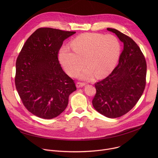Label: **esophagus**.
Wrapping results in <instances>:
<instances>
[{
	"label": "esophagus",
	"mask_w": 158,
	"mask_h": 158,
	"mask_svg": "<svg viewBox=\"0 0 158 158\" xmlns=\"http://www.w3.org/2000/svg\"><path fill=\"white\" fill-rule=\"evenodd\" d=\"M85 83L84 82H77L76 83V87L77 88H79V87H83L85 85Z\"/></svg>",
	"instance_id": "obj_1"
}]
</instances>
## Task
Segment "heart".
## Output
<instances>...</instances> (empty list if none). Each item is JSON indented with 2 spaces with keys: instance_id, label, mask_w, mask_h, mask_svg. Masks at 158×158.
Instances as JSON below:
<instances>
[{
  "instance_id": "obj_1",
  "label": "heart",
  "mask_w": 158,
  "mask_h": 158,
  "mask_svg": "<svg viewBox=\"0 0 158 158\" xmlns=\"http://www.w3.org/2000/svg\"><path fill=\"white\" fill-rule=\"evenodd\" d=\"M71 46L73 51L67 48L60 50L59 60L65 72L72 76L86 64L88 67L80 75L84 79L94 75L99 79L107 76L114 69L121 52L119 40L112 34L84 33L74 39Z\"/></svg>"
}]
</instances>
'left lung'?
<instances>
[{
  "label": "left lung",
  "instance_id": "1",
  "mask_svg": "<svg viewBox=\"0 0 158 158\" xmlns=\"http://www.w3.org/2000/svg\"><path fill=\"white\" fill-rule=\"evenodd\" d=\"M123 42L119 64L105 79L95 84L96 93L93 105L99 113L109 118L121 117L133 108L146 86L147 65L138 44L131 37L112 28Z\"/></svg>",
  "mask_w": 158,
  "mask_h": 158
}]
</instances>
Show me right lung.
Wrapping results in <instances>:
<instances>
[{
  "instance_id": "obj_1",
  "label": "right lung",
  "mask_w": 158,
  "mask_h": 158,
  "mask_svg": "<svg viewBox=\"0 0 158 158\" xmlns=\"http://www.w3.org/2000/svg\"><path fill=\"white\" fill-rule=\"evenodd\" d=\"M75 33L39 28L28 38L17 57L16 89L26 108L39 118L58 116L76 90L74 80L64 73L58 60L63 41Z\"/></svg>"
}]
</instances>
